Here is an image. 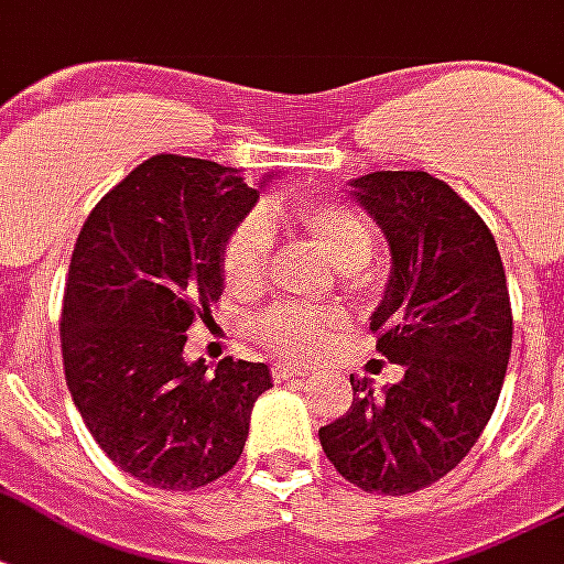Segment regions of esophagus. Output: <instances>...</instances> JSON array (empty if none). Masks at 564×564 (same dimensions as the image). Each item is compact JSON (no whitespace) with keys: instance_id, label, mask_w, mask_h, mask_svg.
I'll use <instances>...</instances> for the list:
<instances>
[{"instance_id":"34e87169","label":"esophagus","mask_w":564,"mask_h":564,"mask_svg":"<svg viewBox=\"0 0 564 564\" xmlns=\"http://www.w3.org/2000/svg\"><path fill=\"white\" fill-rule=\"evenodd\" d=\"M271 377L278 379V382H293V379L307 377V370H302V367H290V365H274L271 367Z\"/></svg>"}]
</instances>
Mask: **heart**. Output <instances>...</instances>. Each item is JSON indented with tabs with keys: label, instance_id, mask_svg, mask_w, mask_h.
Here are the masks:
<instances>
[{
	"label": "heart",
	"instance_id": "obj_1",
	"mask_svg": "<svg viewBox=\"0 0 564 564\" xmlns=\"http://www.w3.org/2000/svg\"><path fill=\"white\" fill-rule=\"evenodd\" d=\"M304 239L311 241L332 269L344 271L346 281L358 283L367 274V265L377 257V232L370 220L349 203H299L286 215ZM274 236L260 215H248L229 229L220 248V274L229 290L241 299L257 295L269 278ZM340 323V311H316V307H274L257 323V340L274 356L304 358L319 356L332 337V328Z\"/></svg>",
	"mask_w": 564,
	"mask_h": 564
}]
</instances>
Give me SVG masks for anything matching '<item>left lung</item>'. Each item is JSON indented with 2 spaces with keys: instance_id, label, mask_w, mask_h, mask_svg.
Segmentation results:
<instances>
[{
  "instance_id": "obj_1",
  "label": "left lung",
  "mask_w": 564,
  "mask_h": 564,
  "mask_svg": "<svg viewBox=\"0 0 564 564\" xmlns=\"http://www.w3.org/2000/svg\"><path fill=\"white\" fill-rule=\"evenodd\" d=\"M352 185L391 245L370 328L403 379L377 394L349 377L352 406L319 427V442L365 494L406 496L473 452L502 391L514 316L494 232L452 185L424 170H379Z\"/></svg>"
}]
</instances>
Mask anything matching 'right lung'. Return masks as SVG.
Returning a JSON list of instances; mask_svg holds the SVG:
<instances>
[{
	"mask_svg": "<svg viewBox=\"0 0 564 564\" xmlns=\"http://www.w3.org/2000/svg\"><path fill=\"white\" fill-rule=\"evenodd\" d=\"M260 191L239 170L154 154L104 194L70 253L62 365L74 406L122 473L158 490H197L241 457L250 410L271 388L262 361H185L208 319L220 248Z\"/></svg>",
	"mask_w": 564,
	"mask_h": 564,
	"instance_id": "obj_1",
	"label": "right lung"
}]
</instances>
